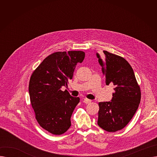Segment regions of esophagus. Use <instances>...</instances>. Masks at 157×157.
<instances>
[{"label": "esophagus", "mask_w": 157, "mask_h": 157, "mask_svg": "<svg viewBox=\"0 0 157 157\" xmlns=\"http://www.w3.org/2000/svg\"><path fill=\"white\" fill-rule=\"evenodd\" d=\"M83 102H84L85 104H89V103H90V102H92V101L90 100V99H88V98H85Z\"/></svg>", "instance_id": "1"}]
</instances>
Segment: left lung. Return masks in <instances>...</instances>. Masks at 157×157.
Returning <instances> with one entry per match:
<instances>
[{"mask_svg":"<svg viewBox=\"0 0 157 157\" xmlns=\"http://www.w3.org/2000/svg\"><path fill=\"white\" fill-rule=\"evenodd\" d=\"M102 59L97 53L107 85L113 83L115 92L111 101L98 103L97 123L105 131L114 132L124 128L136 113L140 101L141 90L134 71L123 57L103 51Z\"/></svg>","mask_w":157,"mask_h":157,"instance_id":"1","label":"left lung"}]
</instances>
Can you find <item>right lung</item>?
Returning a JSON list of instances; mask_svg holds the SVG:
<instances>
[{
    "mask_svg": "<svg viewBox=\"0 0 157 157\" xmlns=\"http://www.w3.org/2000/svg\"><path fill=\"white\" fill-rule=\"evenodd\" d=\"M85 56L81 51L53 53L30 77L29 92L36 118L41 127L54 135L65 133L71 125V115L80 99L61 88L67 86L77 63L83 62Z\"/></svg>",
    "mask_w": 157,
    "mask_h": 157,
    "instance_id": "add662e5",
    "label": "right lung"
}]
</instances>
